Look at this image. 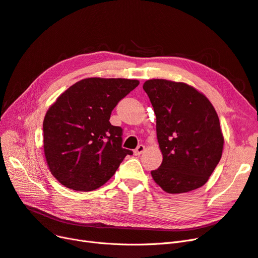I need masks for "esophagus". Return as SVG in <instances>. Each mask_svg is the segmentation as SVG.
<instances>
[{"label": "esophagus", "mask_w": 258, "mask_h": 258, "mask_svg": "<svg viewBox=\"0 0 258 258\" xmlns=\"http://www.w3.org/2000/svg\"><path fill=\"white\" fill-rule=\"evenodd\" d=\"M144 150H145V146L141 144V145H139V146L135 149V154H136L137 156H139V155H141L142 153H143Z\"/></svg>", "instance_id": "34e87169"}]
</instances>
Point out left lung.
<instances>
[{"instance_id":"1","label":"left lung","mask_w":258,"mask_h":258,"mask_svg":"<svg viewBox=\"0 0 258 258\" xmlns=\"http://www.w3.org/2000/svg\"><path fill=\"white\" fill-rule=\"evenodd\" d=\"M144 91L157 119L163 156L152 171L167 193H184L205 184L222 157L224 138L214 105L194 87L164 79L147 80Z\"/></svg>"}]
</instances>
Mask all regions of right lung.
I'll return each mask as SVG.
<instances>
[{
    "mask_svg": "<svg viewBox=\"0 0 258 258\" xmlns=\"http://www.w3.org/2000/svg\"><path fill=\"white\" fill-rule=\"evenodd\" d=\"M138 80L87 78L70 86L46 113L43 150L51 174L75 191L100 188L127 155L122 129L110 122L116 104Z\"/></svg>",
    "mask_w": 258,
    "mask_h": 258,
    "instance_id": "obj_1",
    "label": "right lung"
}]
</instances>
